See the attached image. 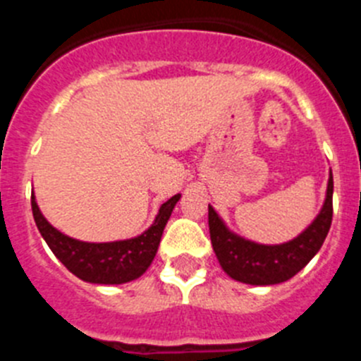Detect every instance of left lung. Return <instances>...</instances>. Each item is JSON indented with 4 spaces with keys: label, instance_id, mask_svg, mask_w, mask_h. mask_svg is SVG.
<instances>
[{
    "label": "left lung",
    "instance_id": "1",
    "mask_svg": "<svg viewBox=\"0 0 361 361\" xmlns=\"http://www.w3.org/2000/svg\"><path fill=\"white\" fill-rule=\"evenodd\" d=\"M331 222L333 175H329L327 195L322 212L304 233H300L298 237L286 244L264 245L245 240L229 231L215 209L208 206L209 237L220 266L231 279L251 286H273L293 279L318 253L329 233Z\"/></svg>",
    "mask_w": 361,
    "mask_h": 361
}]
</instances>
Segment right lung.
Returning <instances> with one entry per match:
<instances>
[{"label":"right lung","instance_id":"add662e5","mask_svg":"<svg viewBox=\"0 0 361 361\" xmlns=\"http://www.w3.org/2000/svg\"><path fill=\"white\" fill-rule=\"evenodd\" d=\"M178 199L180 193L166 200L155 216V222L139 237L128 240L103 242V244L75 240L57 231L41 215L34 193H32V213L41 237L70 273L85 282L111 286V283L132 282L148 269L159 250L166 222Z\"/></svg>","mask_w":361,"mask_h":361}]
</instances>
